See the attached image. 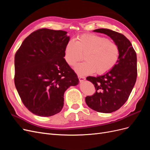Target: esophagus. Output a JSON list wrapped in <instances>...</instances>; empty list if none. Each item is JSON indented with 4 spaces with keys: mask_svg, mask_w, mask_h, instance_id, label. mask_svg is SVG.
Here are the masks:
<instances>
[{
    "mask_svg": "<svg viewBox=\"0 0 150 150\" xmlns=\"http://www.w3.org/2000/svg\"><path fill=\"white\" fill-rule=\"evenodd\" d=\"M78 78H79V81H80V82H83V81H84L86 79L85 77L82 76H81V75H79V76H78Z\"/></svg>",
    "mask_w": 150,
    "mask_h": 150,
    "instance_id": "1",
    "label": "esophagus"
}]
</instances>
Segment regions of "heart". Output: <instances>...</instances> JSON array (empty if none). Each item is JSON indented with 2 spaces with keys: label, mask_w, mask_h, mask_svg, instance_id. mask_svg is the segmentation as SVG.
Segmentation results:
<instances>
[{
  "label": "heart",
  "mask_w": 150,
  "mask_h": 150,
  "mask_svg": "<svg viewBox=\"0 0 150 150\" xmlns=\"http://www.w3.org/2000/svg\"><path fill=\"white\" fill-rule=\"evenodd\" d=\"M86 61L75 67V71L81 75L96 72L103 74L111 71L119 59L120 49L117 45L102 36L87 34L77 38L76 42L70 40L64 49V59L68 65L74 66L83 60Z\"/></svg>",
  "instance_id": "1"
}]
</instances>
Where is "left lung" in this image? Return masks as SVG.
<instances>
[{"mask_svg": "<svg viewBox=\"0 0 150 150\" xmlns=\"http://www.w3.org/2000/svg\"><path fill=\"white\" fill-rule=\"evenodd\" d=\"M93 31L110 36L119 47L120 56L115 67L106 74L86 78L94 84L96 93L86 97L85 101L94 111L110 113L119 110L132 91L137 78V54L123 34L108 29Z\"/></svg>", "mask_w": 150, "mask_h": 150, "instance_id": "left-lung-1", "label": "left lung"}]
</instances>
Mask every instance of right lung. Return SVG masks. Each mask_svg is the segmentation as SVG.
<instances>
[{
  "instance_id": "add662e5",
  "label": "right lung",
  "mask_w": 150,
  "mask_h": 150,
  "mask_svg": "<svg viewBox=\"0 0 150 150\" xmlns=\"http://www.w3.org/2000/svg\"><path fill=\"white\" fill-rule=\"evenodd\" d=\"M67 32L35 30L22 42L15 54L14 83L24 106L33 114L47 117L59 112L64 94L79 83L67 64L64 49Z\"/></svg>"
}]
</instances>
